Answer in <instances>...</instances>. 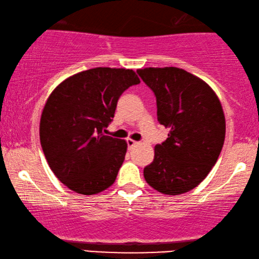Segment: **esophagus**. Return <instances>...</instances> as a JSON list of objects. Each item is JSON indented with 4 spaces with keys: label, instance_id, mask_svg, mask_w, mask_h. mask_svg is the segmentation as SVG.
I'll list each match as a JSON object with an SVG mask.
<instances>
[{
    "label": "esophagus",
    "instance_id": "34e87169",
    "mask_svg": "<svg viewBox=\"0 0 259 259\" xmlns=\"http://www.w3.org/2000/svg\"><path fill=\"white\" fill-rule=\"evenodd\" d=\"M138 144V141H136V140H133V139H127V145H128V147L131 148V147H133L134 145H137Z\"/></svg>",
    "mask_w": 259,
    "mask_h": 259
}]
</instances>
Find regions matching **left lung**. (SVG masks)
<instances>
[{
	"label": "left lung",
	"mask_w": 259,
	"mask_h": 259,
	"mask_svg": "<svg viewBox=\"0 0 259 259\" xmlns=\"http://www.w3.org/2000/svg\"><path fill=\"white\" fill-rule=\"evenodd\" d=\"M157 98L160 125L168 138L154 147L144 168L146 183L158 192L177 196L199 185L218 160L225 140V115L214 91L177 67L138 69Z\"/></svg>",
	"instance_id": "8db88e82"
}]
</instances>
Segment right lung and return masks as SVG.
Returning a JSON list of instances; mask_svg holds the SVG:
<instances>
[{
  "label": "right lung",
  "instance_id": "obj_1",
  "mask_svg": "<svg viewBox=\"0 0 259 259\" xmlns=\"http://www.w3.org/2000/svg\"><path fill=\"white\" fill-rule=\"evenodd\" d=\"M139 82L132 69L97 67L67 77L48 97L41 146L53 173L69 190L93 196L115 182L127 143L106 136V127L120 95Z\"/></svg>",
  "mask_w": 259,
  "mask_h": 259
}]
</instances>
